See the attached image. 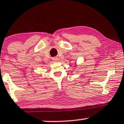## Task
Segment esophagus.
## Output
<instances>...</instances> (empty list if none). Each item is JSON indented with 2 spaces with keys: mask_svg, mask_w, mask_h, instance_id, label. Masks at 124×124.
<instances>
[{
  "mask_svg": "<svg viewBox=\"0 0 124 124\" xmlns=\"http://www.w3.org/2000/svg\"><path fill=\"white\" fill-rule=\"evenodd\" d=\"M53 60H54V61H55V62H56V61H57V60H58V59H57L56 58H54V59H53Z\"/></svg>",
  "mask_w": 124,
  "mask_h": 124,
  "instance_id": "1",
  "label": "esophagus"
}]
</instances>
